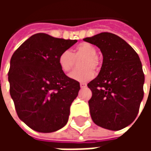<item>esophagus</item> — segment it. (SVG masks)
Segmentation results:
<instances>
[{"mask_svg":"<svg viewBox=\"0 0 151 151\" xmlns=\"http://www.w3.org/2000/svg\"><path fill=\"white\" fill-rule=\"evenodd\" d=\"M86 86V84L84 83V82H81V83H80V87H81V88H85Z\"/></svg>","mask_w":151,"mask_h":151,"instance_id":"1","label":"esophagus"}]
</instances>
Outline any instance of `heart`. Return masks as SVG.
I'll return each mask as SVG.
<instances>
[{"instance_id":"b5f03b06","label":"heart","mask_w":151,"mask_h":151,"mask_svg":"<svg viewBox=\"0 0 151 151\" xmlns=\"http://www.w3.org/2000/svg\"><path fill=\"white\" fill-rule=\"evenodd\" d=\"M97 49L89 43H82L76 47L72 52L65 50L58 56V64L63 72L68 73L72 69L74 59L83 56L80 61V68L82 69L73 71L69 73V78L78 82H85L93 78L94 72L91 69H98L99 59L97 57Z\"/></svg>"}]
</instances>
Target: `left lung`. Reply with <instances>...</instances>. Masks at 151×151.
Returning a JSON list of instances; mask_svg holds the SVG:
<instances>
[{
	"label": "left lung",
	"instance_id": "left-lung-1",
	"mask_svg": "<svg viewBox=\"0 0 151 151\" xmlns=\"http://www.w3.org/2000/svg\"><path fill=\"white\" fill-rule=\"evenodd\" d=\"M84 41L96 45L103 54L99 75L87 84L92 120L110 130L125 128L136 119L144 91L145 76L137 53L116 35L103 32Z\"/></svg>",
	"mask_w": 151,
	"mask_h": 151
}]
</instances>
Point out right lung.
I'll return each instance as SVG.
<instances>
[{
    "instance_id": "1",
    "label": "right lung",
    "mask_w": 151,
    "mask_h": 151,
    "mask_svg": "<svg viewBox=\"0 0 151 151\" xmlns=\"http://www.w3.org/2000/svg\"><path fill=\"white\" fill-rule=\"evenodd\" d=\"M77 41L38 33L12 56L9 93L19 119L33 130L52 133L68 122L80 84L60 69L58 56Z\"/></svg>"
}]
</instances>
